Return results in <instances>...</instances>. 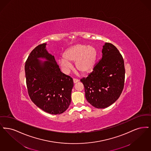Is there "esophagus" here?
Returning <instances> with one entry per match:
<instances>
[{
	"mask_svg": "<svg viewBox=\"0 0 151 151\" xmlns=\"http://www.w3.org/2000/svg\"><path fill=\"white\" fill-rule=\"evenodd\" d=\"M79 82V80L78 79L73 78V82L74 83H76Z\"/></svg>",
	"mask_w": 151,
	"mask_h": 151,
	"instance_id": "1",
	"label": "esophagus"
}]
</instances>
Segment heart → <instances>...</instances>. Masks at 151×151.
<instances>
[{"label":"heart","instance_id":"obj_1","mask_svg":"<svg viewBox=\"0 0 151 151\" xmlns=\"http://www.w3.org/2000/svg\"><path fill=\"white\" fill-rule=\"evenodd\" d=\"M64 57L59 59L60 66L65 70L71 67V62H75V66L79 72L86 74L93 69L98 56L96 49L91 46L77 44L66 50Z\"/></svg>","mask_w":151,"mask_h":151}]
</instances>
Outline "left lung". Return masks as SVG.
I'll return each mask as SVG.
<instances>
[{
	"label": "left lung",
	"instance_id": "8db88e82",
	"mask_svg": "<svg viewBox=\"0 0 151 151\" xmlns=\"http://www.w3.org/2000/svg\"><path fill=\"white\" fill-rule=\"evenodd\" d=\"M102 59L86 78L81 79L87 101L96 108H105L120 96L125 83L124 61L118 49L106 43Z\"/></svg>",
	"mask_w": 151,
	"mask_h": 151
}]
</instances>
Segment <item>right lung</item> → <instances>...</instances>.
<instances>
[{
    "instance_id": "right-lung-1",
    "label": "right lung",
    "mask_w": 151,
    "mask_h": 151,
    "mask_svg": "<svg viewBox=\"0 0 151 151\" xmlns=\"http://www.w3.org/2000/svg\"><path fill=\"white\" fill-rule=\"evenodd\" d=\"M46 43L37 46L30 53L25 65L26 86L33 103L46 112L60 114L71 102L73 79L60 71L54 56L48 53ZM39 58L47 61L42 63Z\"/></svg>"
}]
</instances>
